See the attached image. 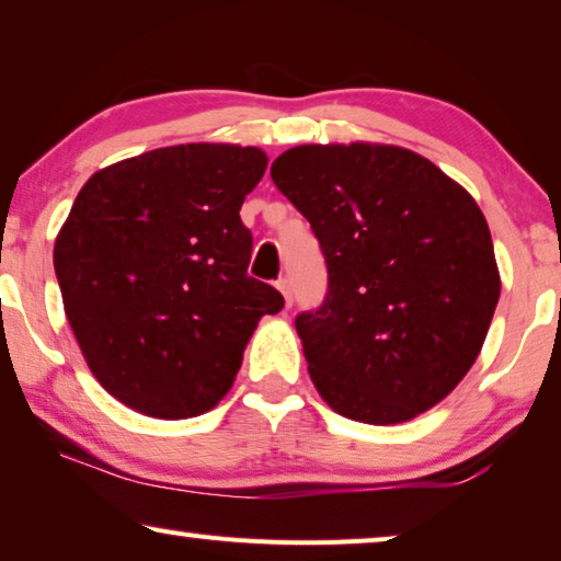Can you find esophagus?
<instances>
[{
  "label": "esophagus",
  "mask_w": 561,
  "mask_h": 561,
  "mask_svg": "<svg viewBox=\"0 0 561 561\" xmlns=\"http://www.w3.org/2000/svg\"><path fill=\"white\" fill-rule=\"evenodd\" d=\"M275 288L280 290L283 300H286V308H290V306H293V288H290V280H288V278H280L278 283H275Z\"/></svg>",
  "instance_id": "esophagus-1"
}]
</instances>
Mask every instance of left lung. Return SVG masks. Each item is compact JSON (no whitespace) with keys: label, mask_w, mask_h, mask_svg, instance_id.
I'll return each instance as SVG.
<instances>
[{"label":"left lung","mask_w":561,"mask_h":561,"mask_svg":"<svg viewBox=\"0 0 561 561\" xmlns=\"http://www.w3.org/2000/svg\"><path fill=\"white\" fill-rule=\"evenodd\" d=\"M329 265L296 318L310 381L341 416L403 424L477 360L502 293L484 213L424 154L381 142L298 145L271 165Z\"/></svg>","instance_id":"left-lung-1"}]
</instances>
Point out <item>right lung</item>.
<instances>
[{"instance_id": "add662e5", "label": "right lung", "mask_w": 561, "mask_h": 561, "mask_svg": "<svg viewBox=\"0 0 561 561\" xmlns=\"http://www.w3.org/2000/svg\"><path fill=\"white\" fill-rule=\"evenodd\" d=\"M268 154L170 145L94 172L59 228L55 273L92 376L152 419H191L230 391L257 321L283 308L248 275L240 220Z\"/></svg>"}]
</instances>
